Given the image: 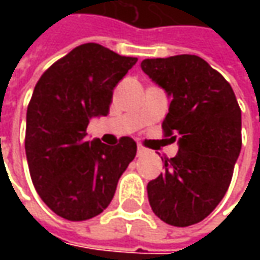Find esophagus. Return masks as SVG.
Returning <instances> with one entry per match:
<instances>
[{"label": "esophagus", "instance_id": "1", "mask_svg": "<svg viewBox=\"0 0 260 260\" xmlns=\"http://www.w3.org/2000/svg\"><path fill=\"white\" fill-rule=\"evenodd\" d=\"M146 153V149L143 147V146H137V156H142V155H145Z\"/></svg>", "mask_w": 260, "mask_h": 260}]
</instances>
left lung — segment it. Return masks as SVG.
Instances as JSON below:
<instances>
[{
  "mask_svg": "<svg viewBox=\"0 0 260 260\" xmlns=\"http://www.w3.org/2000/svg\"><path fill=\"white\" fill-rule=\"evenodd\" d=\"M142 69L172 101L164 136L178 139L165 174L147 184L150 207L176 227L200 223L229 189L242 149V111L230 84L195 55L145 59Z\"/></svg>",
  "mask_w": 260,
  "mask_h": 260,
  "instance_id": "8db88e82",
  "label": "left lung"
}]
</instances>
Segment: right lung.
Masks as SVG:
<instances>
[{
  "mask_svg": "<svg viewBox=\"0 0 260 260\" xmlns=\"http://www.w3.org/2000/svg\"><path fill=\"white\" fill-rule=\"evenodd\" d=\"M137 62L98 43L56 60L35 86L27 107L25 156L37 194L55 214L84 221L101 214L137 146L86 142L89 118L107 115L114 86Z\"/></svg>",
  "mask_w": 260,
  "mask_h": 260,
  "instance_id": "1",
  "label": "right lung"
}]
</instances>
